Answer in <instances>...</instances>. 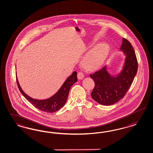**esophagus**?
I'll return each instance as SVG.
<instances>
[{
	"label": "esophagus",
	"instance_id": "esophagus-1",
	"mask_svg": "<svg viewBox=\"0 0 153 153\" xmlns=\"http://www.w3.org/2000/svg\"><path fill=\"white\" fill-rule=\"evenodd\" d=\"M84 77V74H83L82 72H79L78 74H77V78L79 79H83Z\"/></svg>",
	"mask_w": 153,
	"mask_h": 153
}]
</instances>
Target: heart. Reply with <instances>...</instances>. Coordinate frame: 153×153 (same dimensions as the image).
<instances>
[{"label":"heart","mask_w":153,"mask_h":153,"mask_svg":"<svg viewBox=\"0 0 153 153\" xmlns=\"http://www.w3.org/2000/svg\"><path fill=\"white\" fill-rule=\"evenodd\" d=\"M110 53V46L106 44H100L95 46L83 57L82 64L89 71L99 68L107 60Z\"/></svg>","instance_id":"obj_1"}]
</instances>
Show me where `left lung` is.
Wrapping results in <instances>:
<instances>
[{
	"label": "left lung",
	"mask_w": 153,
	"mask_h": 153,
	"mask_svg": "<svg viewBox=\"0 0 153 153\" xmlns=\"http://www.w3.org/2000/svg\"><path fill=\"white\" fill-rule=\"evenodd\" d=\"M120 51L125 56L124 64L120 72L111 74L105 66L90 74L95 82L91 93L93 99L99 104L111 105L120 101L125 95L137 74L138 64L134 49L127 39L123 38Z\"/></svg>",
	"instance_id": "1"
}]
</instances>
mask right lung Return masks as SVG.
Returning a JSON list of instances; mask_svg holds the SVG:
<instances>
[{
  "label": "right lung",
  "mask_w": 153,
  "mask_h": 153,
  "mask_svg": "<svg viewBox=\"0 0 153 153\" xmlns=\"http://www.w3.org/2000/svg\"><path fill=\"white\" fill-rule=\"evenodd\" d=\"M77 72L74 71L70 76L60 87L56 93L48 99L44 100H38L33 99L27 95L21 88L16 75V80L20 92L28 101L33 105L42 111L48 113H53L59 111L64 107L68 98L70 88L75 82L77 81Z\"/></svg>",
  "instance_id": "1"
}]
</instances>
